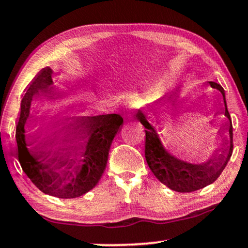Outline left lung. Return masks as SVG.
<instances>
[{
	"instance_id": "obj_1",
	"label": "left lung",
	"mask_w": 248,
	"mask_h": 248,
	"mask_svg": "<svg viewBox=\"0 0 248 248\" xmlns=\"http://www.w3.org/2000/svg\"><path fill=\"white\" fill-rule=\"evenodd\" d=\"M209 84L214 89H217L223 97L224 108H222L221 111H216L215 115L224 114V117L228 119V122H224L218 129L217 135L221 139L220 146L213 152L211 158L202 164H190L171 155L162 145L160 137L156 134V130L152 124L147 121L146 115L142 111H139L136 114L137 119L146 129L145 159L147 165L155 176L162 184L177 192H192V191L200 190L212 184L220 176L232 155V124H231V118L227 108V102H225L224 89L221 87V84L213 82V81H211ZM167 101L168 109L173 112L174 108H176L178 105V93H174V95L168 97ZM225 131H229V140L223 136Z\"/></svg>"
}]
</instances>
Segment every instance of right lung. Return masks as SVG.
<instances>
[{"label": "right lung", "mask_w": 248, "mask_h": 248, "mask_svg": "<svg viewBox=\"0 0 248 248\" xmlns=\"http://www.w3.org/2000/svg\"><path fill=\"white\" fill-rule=\"evenodd\" d=\"M52 73L50 67L42 68L21 99L20 117L16 126L18 160L25 174L43 193L62 199L78 198L101 180L112 140L124 119L115 113L95 117L55 115L48 122H42L26 140L25 126L37 121L36 115L31 113L32 102L66 96L52 86Z\"/></svg>", "instance_id": "right-lung-1"}]
</instances>
